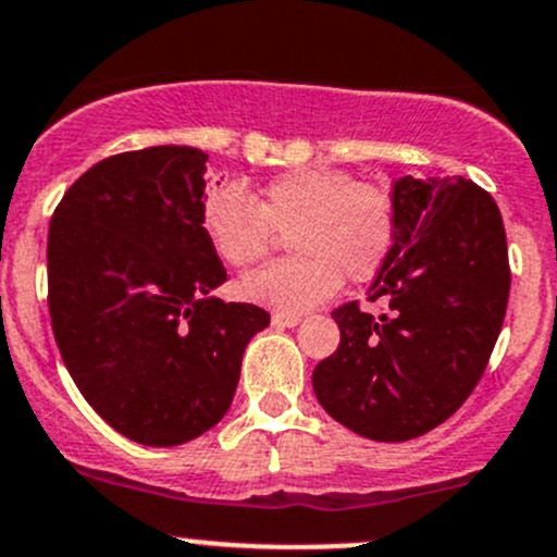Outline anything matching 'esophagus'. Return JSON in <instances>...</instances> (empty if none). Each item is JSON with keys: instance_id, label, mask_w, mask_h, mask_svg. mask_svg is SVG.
<instances>
[{"instance_id": "esophagus-1", "label": "esophagus", "mask_w": 557, "mask_h": 557, "mask_svg": "<svg viewBox=\"0 0 557 557\" xmlns=\"http://www.w3.org/2000/svg\"><path fill=\"white\" fill-rule=\"evenodd\" d=\"M301 322L298 314H272V325L274 327H296Z\"/></svg>"}]
</instances>
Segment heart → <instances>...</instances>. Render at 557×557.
Wrapping results in <instances>:
<instances>
[{
	"label": "heart",
	"mask_w": 557,
	"mask_h": 557,
	"mask_svg": "<svg viewBox=\"0 0 557 557\" xmlns=\"http://www.w3.org/2000/svg\"><path fill=\"white\" fill-rule=\"evenodd\" d=\"M203 230L232 267L264 259L285 237L293 256L246 274L237 290L277 314H301L333 296L344 274L368 283L386 267L399 209L388 189L351 171L304 166L274 176L253 198L240 185L211 187Z\"/></svg>",
	"instance_id": "heart-1"
}]
</instances>
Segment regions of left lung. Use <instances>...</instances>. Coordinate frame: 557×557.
Returning <instances> with one entry per match:
<instances>
[{
  "mask_svg": "<svg viewBox=\"0 0 557 557\" xmlns=\"http://www.w3.org/2000/svg\"><path fill=\"white\" fill-rule=\"evenodd\" d=\"M399 235L368 301L333 311L341 344L314 368L320 405L372 442H409L473 394L510 296L505 224L484 187L462 176L394 185Z\"/></svg>",
  "mask_w": 557,
  "mask_h": 557,
  "instance_id": "8db88e82",
  "label": "left lung"
}]
</instances>
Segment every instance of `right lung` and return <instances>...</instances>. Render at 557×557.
<instances>
[{"mask_svg": "<svg viewBox=\"0 0 557 557\" xmlns=\"http://www.w3.org/2000/svg\"><path fill=\"white\" fill-rule=\"evenodd\" d=\"M206 156L129 150L65 189L47 237L60 357L110 428L176 447L224 418L243 351L269 314L211 296L227 269L203 230Z\"/></svg>", "mask_w": 557, "mask_h": 557, "instance_id": "add662e5", "label": "right lung"}]
</instances>
